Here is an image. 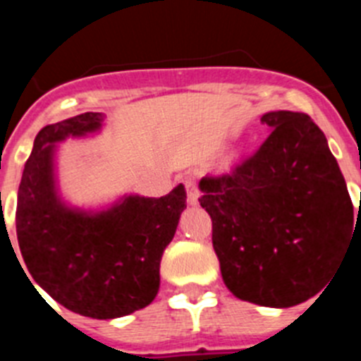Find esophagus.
Returning <instances> with one entry per match:
<instances>
[{"label": "esophagus", "mask_w": 361, "mask_h": 361, "mask_svg": "<svg viewBox=\"0 0 361 361\" xmlns=\"http://www.w3.org/2000/svg\"><path fill=\"white\" fill-rule=\"evenodd\" d=\"M186 193H188V202L190 204H197L199 202V188H197V184L191 180V178H188L186 180Z\"/></svg>", "instance_id": "34e87169"}]
</instances>
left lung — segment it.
I'll list each match as a JSON object with an SVG mask.
<instances>
[{
  "mask_svg": "<svg viewBox=\"0 0 361 361\" xmlns=\"http://www.w3.org/2000/svg\"><path fill=\"white\" fill-rule=\"evenodd\" d=\"M262 146L228 173L200 178L226 288L266 307L322 291L342 262L355 212L324 132L307 114L267 111Z\"/></svg>",
  "mask_w": 361,
  "mask_h": 361,
  "instance_id": "8db88e82",
  "label": "left lung"
}]
</instances>
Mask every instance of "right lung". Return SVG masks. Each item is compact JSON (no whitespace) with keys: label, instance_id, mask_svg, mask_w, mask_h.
<instances>
[{"label":"right lung","instance_id":"right-lung-1","mask_svg":"<svg viewBox=\"0 0 361 361\" xmlns=\"http://www.w3.org/2000/svg\"><path fill=\"white\" fill-rule=\"evenodd\" d=\"M103 121L86 111L37 133L18 190L16 233L39 288L70 311L110 320L157 296L161 258L186 208V190L178 184L161 199L126 195L101 212L66 206L56 188V145L97 132Z\"/></svg>","mask_w":361,"mask_h":361}]
</instances>
